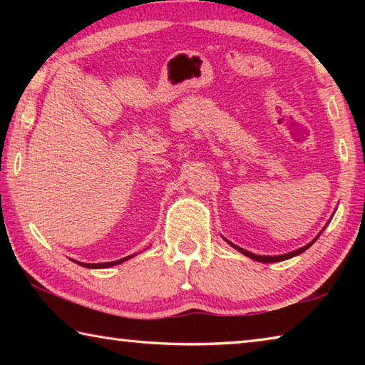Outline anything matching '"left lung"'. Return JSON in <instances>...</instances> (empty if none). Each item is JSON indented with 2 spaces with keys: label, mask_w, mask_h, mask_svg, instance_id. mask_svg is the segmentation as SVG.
<instances>
[{
  "label": "left lung",
  "mask_w": 365,
  "mask_h": 365,
  "mask_svg": "<svg viewBox=\"0 0 365 365\" xmlns=\"http://www.w3.org/2000/svg\"><path fill=\"white\" fill-rule=\"evenodd\" d=\"M314 242H316V240H314ZM314 242H312V243H314ZM312 243H309V245H306V246H302V248H299V250H296V251H293V252H288V255H282V256H257V255H252V252L246 251V250H243V248H238V246H235L233 243H230V245L233 246L235 250H238L240 252H243L245 256L255 259V261H259V262H279V261H285V259H289V257H293V256L301 255V252H304Z\"/></svg>",
  "instance_id": "obj_1"
}]
</instances>
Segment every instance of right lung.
Masks as SVG:
<instances>
[{
    "label": "right lung",
    "mask_w": 365,
    "mask_h": 365,
    "mask_svg": "<svg viewBox=\"0 0 365 365\" xmlns=\"http://www.w3.org/2000/svg\"><path fill=\"white\" fill-rule=\"evenodd\" d=\"M132 256H127L123 259H119V261H114V262H101V264H83V262H78L80 265H83V267H88V269H104V267H110V265H115V264H120L123 261H127V259H130Z\"/></svg>",
    "instance_id": "obj_1"
}]
</instances>
